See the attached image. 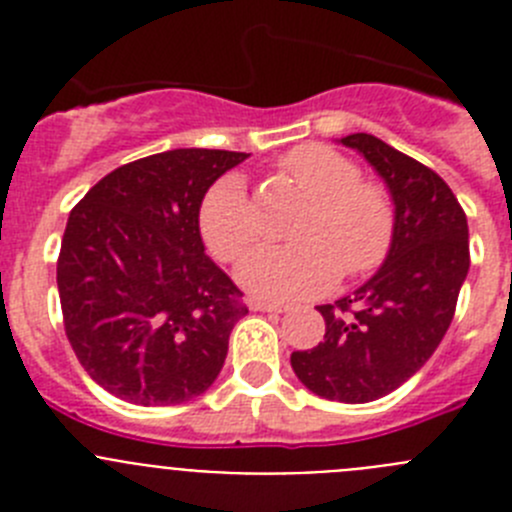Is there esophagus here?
Masks as SVG:
<instances>
[{
  "label": "esophagus",
  "mask_w": 512,
  "mask_h": 512,
  "mask_svg": "<svg viewBox=\"0 0 512 512\" xmlns=\"http://www.w3.org/2000/svg\"><path fill=\"white\" fill-rule=\"evenodd\" d=\"M248 305H251V310H256V312H287L289 310V305H279V302H256V300H251Z\"/></svg>",
  "instance_id": "esophagus-1"
}]
</instances>
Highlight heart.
Instances as JSON below:
<instances>
[{"mask_svg":"<svg viewBox=\"0 0 512 512\" xmlns=\"http://www.w3.org/2000/svg\"><path fill=\"white\" fill-rule=\"evenodd\" d=\"M279 169L310 205L297 220V243L259 248L238 266V282L259 300L287 302L318 295L346 277L382 266L395 241V205L379 182L364 179L359 164L323 143H305L279 158ZM200 235L217 261H238L259 238V220L241 176L228 174L207 189L200 205Z\"/></svg>","mask_w":512,"mask_h":512,"instance_id":"heart-1","label":"heart"}]
</instances>
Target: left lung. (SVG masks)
Instances as JSON below:
<instances>
[{
	"instance_id": "left-lung-1",
	"label": "left lung",
	"mask_w": 512,
	"mask_h": 512,
	"mask_svg": "<svg viewBox=\"0 0 512 512\" xmlns=\"http://www.w3.org/2000/svg\"><path fill=\"white\" fill-rule=\"evenodd\" d=\"M341 143L356 148L390 189L395 241L354 295L318 305L323 341L289 361L310 392L359 405L408 382L446 336L469 271V228L459 200L433 169L369 133Z\"/></svg>"
}]
</instances>
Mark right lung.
<instances>
[{"instance_id":"obj_1","label":"right lung","mask_w":512,"mask_h":512,"mask_svg":"<svg viewBox=\"0 0 512 512\" xmlns=\"http://www.w3.org/2000/svg\"><path fill=\"white\" fill-rule=\"evenodd\" d=\"M248 153L176 148L99 179L58 253L63 328L84 372L133 405L202 395L248 312L200 235L207 189Z\"/></svg>"}]
</instances>
